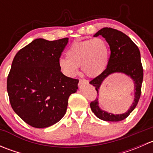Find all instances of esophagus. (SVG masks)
Listing matches in <instances>:
<instances>
[{
	"label": "esophagus",
	"mask_w": 153,
	"mask_h": 153,
	"mask_svg": "<svg viewBox=\"0 0 153 153\" xmlns=\"http://www.w3.org/2000/svg\"><path fill=\"white\" fill-rule=\"evenodd\" d=\"M89 84V81L85 79H80L79 80V85H83V84Z\"/></svg>",
	"instance_id": "obj_1"
}]
</instances>
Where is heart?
Segmentation results:
<instances>
[{"instance_id": "obj_1", "label": "heart", "mask_w": 153, "mask_h": 153, "mask_svg": "<svg viewBox=\"0 0 153 153\" xmlns=\"http://www.w3.org/2000/svg\"><path fill=\"white\" fill-rule=\"evenodd\" d=\"M109 54V46L103 38L86 40L72 44L67 52V58H60L58 66L67 76H75L81 67L86 75L94 78L105 71Z\"/></svg>"}]
</instances>
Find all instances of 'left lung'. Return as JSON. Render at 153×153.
Returning a JSON list of instances; mask_svg holds the SVG:
<instances>
[{"label":"left lung","instance_id":"1","mask_svg":"<svg viewBox=\"0 0 153 153\" xmlns=\"http://www.w3.org/2000/svg\"><path fill=\"white\" fill-rule=\"evenodd\" d=\"M101 35L105 38L110 48V57L108 65L102 74L89 82L95 86L98 96V91L104 80L114 73H122L129 77L134 83V99L128 110L123 114H112L103 110L99 106L98 98L91 102L93 113L100 119L106 121H120L129 116L138 104L141 96L143 82V67L141 53L138 47L126 35L117 29L105 27L100 29L94 37Z\"/></svg>","mask_w":153,"mask_h":153}]
</instances>
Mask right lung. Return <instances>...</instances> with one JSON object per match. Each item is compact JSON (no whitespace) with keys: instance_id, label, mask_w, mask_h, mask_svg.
Returning a JSON list of instances; mask_svg holds the SVG:
<instances>
[{"instance_id":"1","label":"right lung","mask_w":153,"mask_h":153,"mask_svg":"<svg viewBox=\"0 0 153 153\" xmlns=\"http://www.w3.org/2000/svg\"><path fill=\"white\" fill-rule=\"evenodd\" d=\"M69 42L37 38L15 55L7 78L12 109L27 124L46 128L65 115L69 95L77 92L78 80L64 75L58 61Z\"/></svg>"}]
</instances>
